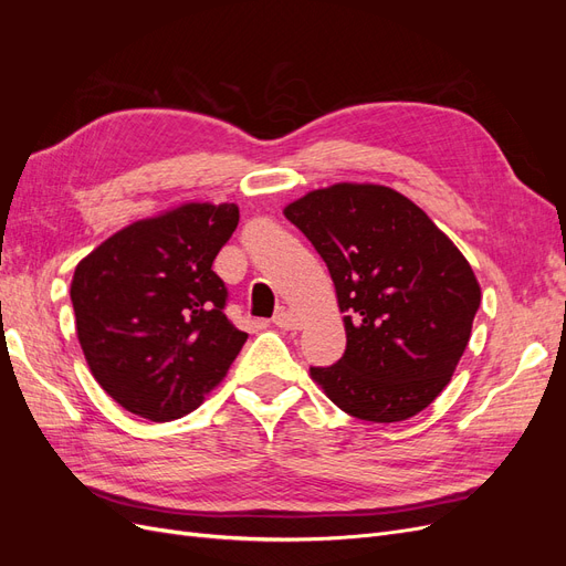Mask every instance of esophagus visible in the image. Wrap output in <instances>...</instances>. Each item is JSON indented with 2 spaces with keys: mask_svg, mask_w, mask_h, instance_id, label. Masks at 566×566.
Listing matches in <instances>:
<instances>
[{
  "mask_svg": "<svg viewBox=\"0 0 566 566\" xmlns=\"http://www.w3.org/2000/svg\"><path fill=\"white\" fill-rule=\"evenodd\" d=\"M273 325H276V328H281V331H300L302 321H300V316H295L293 312H287L283 306V310H279L276 316H273Z\"/></svg>",
  "mask_w": 566,
  "mask_h": 566,
  "instance_id": "esophagus-1",
  "label": "esophagus"
}]
</instances>
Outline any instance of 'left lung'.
<instances>
[{
    "label": "left lung",
    "mask_w": 566,
    "mask_h": 566,
    "mask_svg": "<svg viewBox=\"0 0 566 566\" xmlns=\"http://www.w3.org/2000/svg\"><path fill=\"white\" fill-rule=\"evenodd\" d=\"M283 214L310 238L345 312L347 349L312 378L345 413L399 422L430 406L465 352L482 302L474 271L416 202L335 184Z\"/></svg>",
    "instance_id": "8db88e82"
}]
</instances>
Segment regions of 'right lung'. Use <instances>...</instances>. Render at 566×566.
Returning a JSON list of instances; mask_svg holds the SVG:
<instances>
[{
	"instance_id": "add662e5",
	"label": "right lung",
	"mask_w": 566,
	"mask_h": 566,
	"mask_svg": "<svg viewBox=\"0 0 566 566\" xmlns=\"http://www.w3.org/2000/svg\"><path fill=\"white\" fill-rule=\"evenodd\" d=\"M238 227L233 202H186L134 221L77 264L71 300L96 382L153 422L196 410L243 349L212 271Z\"/></svg>"
}]
</instances>
